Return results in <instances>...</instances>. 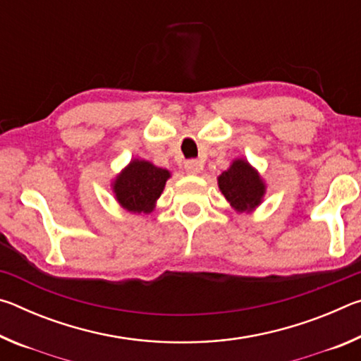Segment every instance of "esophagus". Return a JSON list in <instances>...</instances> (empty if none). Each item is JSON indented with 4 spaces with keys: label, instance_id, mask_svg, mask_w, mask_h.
I'll return each instance as SVG.
<instances>
[{
    "label": "esophagus",
    "instance_id": "esophagus-1",
    "mask_svg": "<svg viewBox=\"0 0 361 361\" xmlns=\"http://www.w3.org/2000/svg\"><path fill=\"white\" fill-rule=\"evenodd\" d=\"M185 169L189 175H197V173H200V170H202V164H200L199 161H195V159H191V161H188L185 164Z\"/></svg>",
    "mask_w": 361,
    "mask_h": 361
}]
</instances>
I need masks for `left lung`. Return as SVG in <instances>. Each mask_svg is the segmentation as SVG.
Masks as SVG:
<instances>
[{
    "instance_id": "obj_1",
    "label": "left lung",
    "mask_w": 361,
    "mask_h": 361,
    "mask_svg": "<svg viewBox=\"0 0 361 361\" xmlns=\"http://www.w3.org/2000/svg\"><path fill=\"white\" fill-rule=\"evenodd\" d=\"M218 188L237 213H252L262 204L266 181L245 157H237L218 176Z\"/></svg>"
}]
</instances>
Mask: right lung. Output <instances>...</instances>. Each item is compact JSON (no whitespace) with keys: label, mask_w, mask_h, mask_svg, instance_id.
<instances>
[{"label":"right lung","mask_w":361,"mask_h":361,"mask_svg":"<svg viewBox=\"0 0 361 361\" xmlns=\"http://www.w3.org/2000/svg\"><path fill=\"white\" fill-rule=\"evenodd\" d=\"M172 176L170 170L145 159H132L111 181L116 202L130 213H151Z\"/></svg>","instance_id":"1"}]
</instances>
